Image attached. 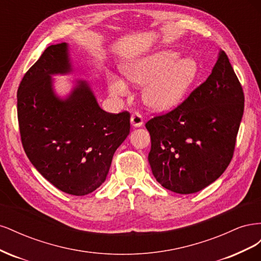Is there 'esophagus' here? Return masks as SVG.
<instances>
[{
    "mask_svg": "<svg viewBox=\"0 0 261 261\" xmlns=\"http://www.w3.org/2000/svg\"><path fill=\"white\" fill-rule=\"evenodd\" d=\"M144 121H143V116L141 114H139L138 112L133 113L130 116V124L134 127H140L141 125H143Z\"/></svg>",
    "mask_w": 261,
    "mask_h": 261,
    "instance_id": "1",
    "label": "esophagus"
}]
</instances>
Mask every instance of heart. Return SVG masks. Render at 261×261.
<instances>
[{
    "instance_id": "heart-1",
    "label": "heart",
    "mask_w": 261,
    "mask_h": 261,
    "mask_svg": "<svg viewBox=\"0 0 261 261\" xmlns=\"http://www.w3.org/2000/svg\"><path fill=\"white\" fill-rule=\"evenodd\" d=\"M123 75L132 84L143 86L141 98L156 112H168L184 101L200 75L199 63L193 58L180 59L174 50H161L132 61L122 67ZM109 92L115 98L128 94V86L111 78Z\"/></svg>"
}]
</instances>
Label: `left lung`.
<instances>
[{
	"label": "left lung",
	"mask_w": 261,
	"mask_h": 261,
	"mask_svg": "<svg viewBox=\"0 0 261 261\" xmlns=\"http://www.w3.org/2000/svg\"><path fill=\"white\" fill-rule=\"evenodd\" d=\"M244 113V92L224 51L207 81L171 112L146 123L151 138L148 161L164 188L201 191L230 164Z\"/></svg>",
	"instance_id": "8db88e82"
}]
</instances>
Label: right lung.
Segmentation results:
<instances>
[{"instance_id":"1","label":"right lung","mask_w":261,"mask_h":261,"mask_svg":"<svg viewBox=\"0 0 261 261\" xmlns=\"http://www.w3.org/2000/svg\"><path fill=\"white\" fill-rule=\"evenodd\" d=\"M72 72L68 44L48 46L19 85L17 114L22 147L37 171L60 191L84 196L106 180L130 116L102 110L86 81L60 97L52 76Z\"/></svg>"}]
</instances>
